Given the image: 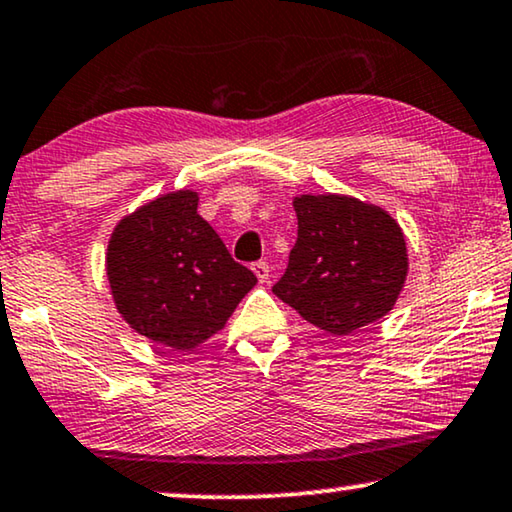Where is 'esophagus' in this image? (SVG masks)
Instances as JSON below:
<instances>
[{"mask_svg":"<svg viewBox=\"0 0 512 512\" xmlns=\"http://www.w3.org/2000/svg\"><path fill=\"white\" fill-rule=\"evenodd\" d=\"M252 271H255V276L260 278V283H267L269 281V264L264 262V260L252 264Z\"/></svg>","mask_w":512,"mask_h":512,"instance_id":"34e87169","label":"esophagus"}]
</instances>
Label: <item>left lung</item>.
I'll return each mask as SVG.
<instances>
[{
    "label": "left lung",
    "instance_id": "1",
    "mask_svg": "<svg viewBox=\"0 0 512 512\" xmlns=\"http://www.w3.org/2000/svg\"><path fill=\"white\" fill-rule=\"evenodd\" d=\"M297 243L274 295L330 335L393 309L407 276L405 236L386 210L351 196L295 199Z\"/></svg>",
    "mask_w": 512,
    "mask_h": 512
}]
</instances>
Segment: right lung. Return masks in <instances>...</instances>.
<instances>
[{
    "instance_id": "1",
    "label": "right lung",
    "mask_w": 512,
    "mask_h": 512,
    "mask_svg": "<svg viewBox=\"0 0 512 512\" xmlns=\"http://www.w3.org/2000/svg\"><path fill=\"white\" fill-rule=\"evenodd\" d=\"M196 208L194 192L161 196L124 217L107 248L119 313L135 332L175 351L222 330L257 283Z\"/></svg>"
}]
</instances>
